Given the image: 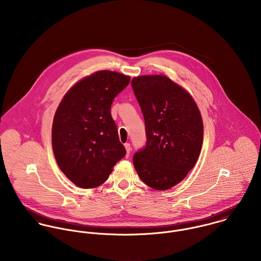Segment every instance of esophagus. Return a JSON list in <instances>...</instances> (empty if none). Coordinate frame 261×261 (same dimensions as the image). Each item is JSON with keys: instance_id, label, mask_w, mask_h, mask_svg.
Returning <instances> with one entry per match:
<instances>
[{"instance_id": "1", "label": "esophagus", "mask_w": 261, "mask_h": 261, "mask_svg": "<svg viewBox=\"0 0 261 261\" xmlns=\"http://www.w3.org/2000/svg\"><path fill=\"white\" fill-rule=\"evenodd\" d=\"M124 148L126 149V156H128L129 153H130V150H132L130 145L129 144H124Z\"/></svg>"}]
</instances>
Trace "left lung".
Returning a JSON list of instances; mask_svg holds the SVG:
<instances>
[{
	"label": "left lung",
	"instance_id": "8db88e82",
	"mask_svg": "<svg viewBox=\"0 0 261 261\" xmlns=\"http://www.w3.org/2000/svg\"><path fill=\"white\" fill-rule=\"evenodd\" d=\"M132 87L145 119L147 142L133 158L141 180L155 190L180 183L195 166L203 121L192 96L164 75L135 77Z\"/></svg>",
	"mask_w": 261,
	"mask_h": 261
}]
</instances>
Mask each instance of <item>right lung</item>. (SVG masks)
<instances>
[{"instance_id":"obj_1","label":"right lung","mask_w":261,"mask_h":261,"mask_svg":"<svg viewBox=\"0 0 261 261\" xmlns=\"http://www.w3.org/2000/svg\"><path fill=\"white\" fill-rule=\"evenodd\" d=\"M129 81L114 71H97L77 82L61 100L53 119L52 147L60 170L76 186L101 185L125 155L111 109Z\"/></svg>"}]
</instances>
